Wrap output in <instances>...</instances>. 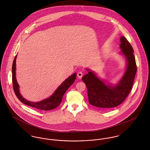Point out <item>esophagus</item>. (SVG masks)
<instances>
[{"label":"esophagus","mask_w":150,"mask_h":150,"mask_svg":"<svg viewBox=\"0 0 150 150\" xmlns=\"http://www.w3.org/2000/svg\"><path fill=\"white\" fill-rule=\"evenodd\" d=\"M77 76H78V77H79V79H81L82 77L83 76V73L81 72V71L79 72V73H77Z\"/></svg>","instance_id":"esophagus-1"}]
</instances>
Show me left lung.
Returning <instances> with one entry per match:
<instances>
[{
  "label": "left lung",
  "mask_w": 150,
  "mask_h": 150,
  "mask_svg": "<svg viewBox=\"0 0 150 150\" xmlns=\"http://www.w3.org/2000/svg\"><path fill=\"white\" fill-rule=\"evenodd\" d=\"M120 42L121 53L127 59V67L123 77L117 85H106L89 69L87 70L88 73L82 78L88 89L89 102L92 106L103 109L117 107L125 100L132 89L137 71L134 51L125 37L122 36Z\"/></svg>",
  "instance_id": "obj_1"
}]
</instances>
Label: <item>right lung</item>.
<instances>
[{
  "instance_id": "add662e5",
  "label": "right lung",
  "mask_w": 150,
  "mask_h": 150,
  "mask_svg": "<svg viewBox=\"0 0 150 150\" xmlns=\"http://www.w3.org/2000/svg\"><path fill=\"white\" fill-rule=\"evenodd\" d=\"M17 55L15 57L13 61V66H12V81H13V87L16 95L18 99L26 105L29 106L30 107H34L39 110H42L44 111L50 110L55 108L58 107L62 102V99L64 93L67 90V89L73 84L76 80V73H74L69 77H68L66 80L61 84L55 92L51 96L50 98L45 99L42 101L39 102H32L28 101L24 99L22 96L21 93H20L19 90V85L17 83L16 77V62Z\"/></svg>"
}]
</instances>
